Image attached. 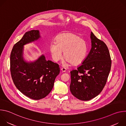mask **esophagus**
I'll return each instance as SVG.
<instances>
[{
    "mask_svg": "<svg viewBox=\"0 0 126 126\" xmlns=\"http://www.w3.org/2000/svg\"><path fill=\"white\" fill-rule=\"evenodd\" d=\"M61 71L63 72H65L66 71V69L65 68H61Z\"/></svg>",
    "mask_w": 126,
    "mask_h": 126,
    "instance_id": "1",
    "label": "esophagus"
}]
</instances>
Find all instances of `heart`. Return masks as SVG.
<instances>
[{
  "label": "heart",
  "instance_id": "heart-1",
  "mask_svg": "<svg viewBox=\"0 0 126 126\" xmlns=\"http://www.w3.org/2000/svg\"><path fill=\"white\" fill-rule=\"evenodd\" d=\"M50 51L53 60L58 61L62 57L63 52L65 61L73 64H78L86 58L88 48L86 41L77 34L68 32L59 35L56 42H51Z\"/></svg>",
  "mask_w": 126,
  "mask_h": 126
}]
</instances>
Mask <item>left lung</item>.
Returning a JSON list of instances; mask_svg holds the SVG:
<instances>
[{
	"label": "left lung",
	"mask_w": 126,
	"mask_h": 126,
	"mask_svg": "<svg viewBox=\"0 0 126 126\" xmlns=\"http://www.w3.org/2000/svg\"><path fill=\"white\" fill-rule=\"evenodd\" d=\"M91 49L77 70L70 72L71 93L88 101L98 96L106 85L111 67L110 53L106 44L91 32Z\"/></svg>",
	"instance_id": "left-lung-1"
}]
</instances>
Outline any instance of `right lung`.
Masks as SVG:
<instances>
[{
  "label": "right lung",
  "instance_id": "right-lung-1",
  "mask_svg": "<svg viewBox=\"0 0 126 126\" xmlns=\"http://www.w3.org/2000/svg\"><path fill=\"white\" fill-rule=\"evenodd\" d=\"M40 37L38 30L26 32L14 45L10 54V72L14 85L22 94L33 100L41 99L50 93L60 73L59 65L47 61L43 54L34 61L24 59V46Z\"/></svg>",
  "mask_w": 126,
  "mask_h": 126
}]
</instances>
